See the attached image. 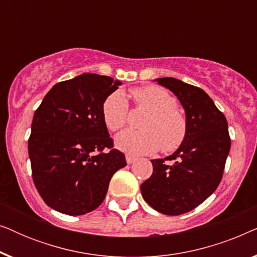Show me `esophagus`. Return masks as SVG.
<instances>
[{"label":"esophagus","mask_w":257,"mask_h":257,"mask_svg":"<svg viewBox=\"0 0 257 257\" xmlns=\"http://www.w3.org/2000/svg\"><path fill=\"white\" fill-rule=\"evenodd\" d=\"M137 159L135 157H132V156H126V163H127L128 165L130 164H132V163H135Z\"/></svg>","instance_id":"obj_1"}]
</instances>
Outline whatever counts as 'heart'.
I'll list each match as a JSON object with an SVG mask.
<instances>
[{
	"instance_id": "heart-1",
	"label": "heart",
	"mask_w": 257,
	"mask_h": 257,
	"mask_svg": "<svg viewBox=\"0 0 257 257\" xmlns=\"http://www.w3.org/2000/svg\"><path fill=\"white\" fill-rule=\"evenodd\" d=\"M137 107L149 111L144 120V131L126 130L115 137V146L132 156L178 150L187 136V120L178 110V101L163 87L147 85L132 91ZM101 115L106 127L118 131L124 127L128 117V103L121 91L106 97L101 106Z\"/></svg>"
}]
</instances>
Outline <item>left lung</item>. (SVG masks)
Wrapping results in <instances>:
<instances>
[{
	"mask_svg": "<svg viewBox=\"0 0 257 257\" xmlns=\"http://www.w3.org/2000/svg\"><path fill=\"white\" fill-rule=\"evenodd\" d=\"M180 101L187 120L182 145L165 159L151 160L153 173L140 186L145 201L166 215L194 209L212 195L222 179L230 150L228 122L208 94L180 79H156ZM174 160L168 167L164 160Z\"/></svg>",
	"mask_w": 257,
	"mask_h": 257,
	"instance_id": "obj_1",
	"label": "left lung"
}]
</instances>
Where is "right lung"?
I'll return each mask as SVG.
<instances>
[{
	"mask_svg": "<svg viewBox=\"0 0 257 257\" xmlns=\"http://www.w3.org/2000/svg\"><path fill=\"white\" fill-rule=\"evenodd\" d=\"M120 84L83 73L52 86L35 112L28 142L33 180L52 209L72 216L92 212L112 175L126 166L101 115L104 100Z\"/></svg>",
	"mask_w": 257,
	"mask_h": 257,
	"instance_id": "add662e5",
	"label": "right lung"
}]
</instances>
